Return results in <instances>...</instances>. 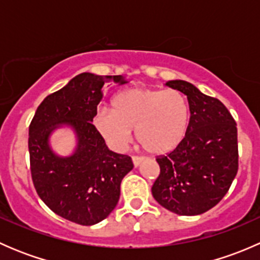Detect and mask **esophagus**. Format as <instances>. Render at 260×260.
Wrapping results in <instances>:
<instances>
[{
    "mask_svg": "<svg viewBox=\"0 0 260 260\" xmlns=\"http://www.w3.org/2000/svg\"><path fill=\"white\" fill-rule=\"evenodd\" d=\"M132 161H133V165H135V167H138L143 161H145V158L140 156H132Z\"/></svg>",
    "mask_w": 260,
    "mask_h": 260,
    "instance_id": "34e87169",
    "label": "esophagus"
}]
</instances>
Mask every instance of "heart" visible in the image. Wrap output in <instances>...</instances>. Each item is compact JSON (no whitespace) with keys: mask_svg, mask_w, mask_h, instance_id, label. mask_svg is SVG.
Listing matches in <instances>:
<instances>
[{"mask_svg":"<svg viewBox=\"0 0 260 260\" xmlns=\"http://www.w3.org/2000/svg\"><path fill=\"white\" fill-rule=\"evenodd\" d=\"M93 125L115 149L125 148L136 131L138 143L146 152L169 153L185 138L188 106L176 89L131 88L112 98L111 111H96Z\"/></svg>","mask_w":260,"mask_h":260,"instance_id":"obj_1","label":"heart"}]
</instances>
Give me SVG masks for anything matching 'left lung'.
Returning <instances> with one entry per match:
<instances>
[{
  "label": "left lung",
  "mask_w": 260,
  "mask_h": 260,
  "mask_svg": "<svg viewBox=\"0 0 260 260\" xmlns=\"http://www.w3.org/2000/svg\"><path fill=\"white\" fill-rule=\"evenodd\" d=\"M167 86L187 96L190 122L185 138L172 152L158 156L154 200L177 215H200L220 203L238 172L237 123L216 98L185 80Z\"/></svg>",
  "instance_id": "left-lung-1"
}]
</instances>
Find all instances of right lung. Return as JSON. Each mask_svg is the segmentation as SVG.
Segmentation results:
<instances>
[{
	"label": "right lung",
	"mask_w": 260,
	"mask_h": 260,
	"mask_svg": "<svg viewBox=\"0 0 260 260\" xmlns=\"http://www.w3.org/2000/svg\"><path fill=\"white\" fill-rule=\"evenodd\" d=\"M111 80L127 83L122 75H77L41 102L28 127L36 192L55 214L86 226L113 211L120 182L133 169L132 158L111 151L91 124L104 86ZM62 125L72 127L78 141L75 153L67 157L55 155L48 143L49 135Z\"/></svg>",
	"instance_id": "obj_1"
}]
</instances>
